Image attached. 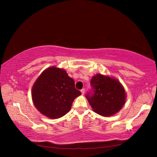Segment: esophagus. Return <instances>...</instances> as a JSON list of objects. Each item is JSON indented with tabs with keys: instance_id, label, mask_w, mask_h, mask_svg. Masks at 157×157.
Wrapping results in <instances>:
<instances>
[{
	"instance_id": "obj_1",
	"label": "esophagus",
	"mask_w": 157,
	"mask_h": 157,
	"mask_svg": "<svg viewBox=\"0 0 157 157\" xmlns=\"http://www.w3.org/2000/svg\"><path fill=\"white\" fill-rule=\"evenodd\" d=\"M84 92H85V89H82L81 90V93H82V95H84Z\"/></svg>"
}]
</instances>
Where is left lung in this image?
Returning a JSON list of instances; mask_svg holds the SVG:
<instances>
[{
    "label": "left lung",
    "instance_id": "1",
    "mask_svg": "<svg viewBox=\"0 0 157 157\" xmlns=\"http://www.w3.org/2000/svg\"><path fill=\"white\" fill-rule=\"evenodd\" d=\"M91 91L86 98L95 113L111 116L120 111L125 103V91L118 80L101 74L93 77Z\"/></svg>",
    "mask_w": 157,
    "mask_h": 157
}]
</instances>
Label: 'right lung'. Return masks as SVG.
<instances>
[{"instance_id": "add662e5", "label": "right lung", "mask_w": 157, "mask_h": 157, "mask_svg": "<svg viewBox=\"0 0 157 157\" xmlns=\"http://www.w3.org/2000/svg\"><path fill=\"white\" fill-rule=\"evenodd\" d=\"M82 94L75 87V82L62 68L52 66L42 73L32 89L35 107L43 115L59 118L71 110L75 98Z\"/></svg>"}]
</instances>
